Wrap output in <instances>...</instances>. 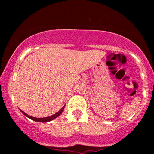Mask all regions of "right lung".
I'll use <instances>...</instances> for the list:
<instances>
[{"instance_id": "obj_1", "label": "right lung", "mask_w": 154, "mask_h": 154, "mask_svg": "<svg viewBox=\"0 0 154 154\" xmlns=\"http://www.w3.org/2000/svg\"><path fill=\"white\" fill-rule=\"evenodd\" d=\"M64 107H65V105L63 106L61 108V110H59L58 111L57 113H56V114H54V115L51 116H47V117H43V118H36V117H33V116H31L29 115H28V114H26V113H24V111L20 110L22 111V113L24 115H25L26 116H27L28 118H29V119H32L33 121H35V122H50V121H52V120H54V119H56V117H58V116L61 115V114H62L63 109H64Z\"/></svg>"}]
</instances>
